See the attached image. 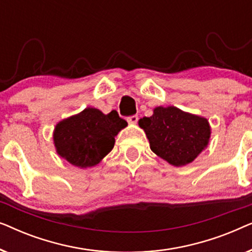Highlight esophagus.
I'll return each instance as SVG.
<instances>
[{"mask_svg":"<svg viewBox=\"0 0 252 252\" xmlns=\"http://www.w3.org/2000/svg\"><path fill=\"white\" fill-rule=\"evenodd\" d=\"M137 120H139V117H137V116H130V117H128V118H127V122H128V124H132V125L136 124Z\"/></svg>","mask_w":252,"mask_h":252,"instance_id":"1","label":"esophagus"}]
</instances>
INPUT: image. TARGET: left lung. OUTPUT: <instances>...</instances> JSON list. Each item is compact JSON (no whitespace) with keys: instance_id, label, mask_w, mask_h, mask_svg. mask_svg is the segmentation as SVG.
Returning <instances> with one entry per match:
<instances>
[{"instance_id":"left-lung-1","label":"left lung","mask_w":252,"mask_h":252,"mask_svg":"<svg viewBox=\"0 0 252 252\" xmlns=\"http://www.w3.org/2000/svg\"><path fill=\"white\" fill-rule=\"evenodd\" d=\"M150 149L173 166L191 163L208 147L211 127L208 119L175 106H157L151 117L139 120Z\"/></svg>"}]
</instances>
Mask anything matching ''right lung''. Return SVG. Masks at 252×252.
I'll use <instances>...</instances> for the list:
<instances>
[{"instance_id":"obj_1","label":"right lung","mask_w":252,"mask_h":252,"mask_svg":"<svg viewBox=\"0 0 252 252\" xmlns=\"http://www.w3.org/2000/svg\"><path fill=\"white\" fill-rule=\"evenodd\" d=\"M127 126L116 110L108 115L86 108L63 119L55 127L54 144L57 154L80 168L97 165L115 146V136Z\"/></svg>"}]
</instances>
